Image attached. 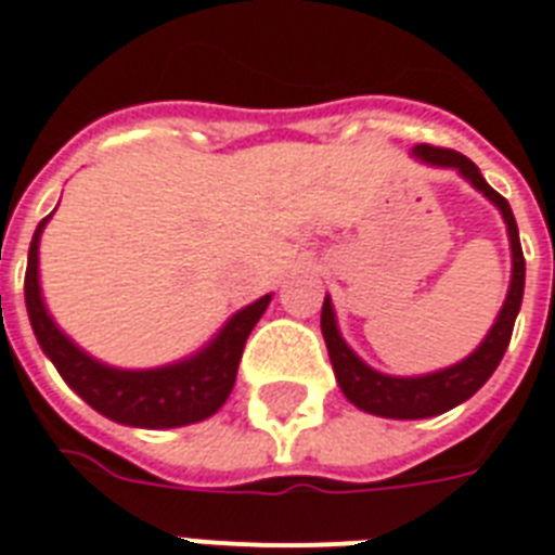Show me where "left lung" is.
<instances>
[{
  "instance_id": "obj_1",
  "label": "left lung",
  "mask_w": 555,
  "mask_h": 555,
  "mask_svg": "<svg viewBox=\"0 0 555 555\" xmlns=\"http://www.w3.org/2000/svg\"><path fill=\"white\" fill-rule=\"evenodd\" d=\"M418 159H425L430 165H442V168H456L468 183L480 189L489 201L501 209L506 230H509V244H513V285L506 294V302L501 308L498 323L492 325V332L486 334V340L480 344L472 358H465L456 366H448L434 375H422V378H392V375H380V372L370 370L358 354L344 344V337L334 325L332 302L325 299L323 314H320V325H323L325 346H328V358H332L334 375L340 380V390L354 408L375 413V416L387 418H428L439 416L446 410L463 404L465 399H472L486 380L492 378V372L498 370L506 346L513 340L515 317L521 311L524 299V253L521 238H518V223L509 209V203L503 194H498L492 185L486 183L480 168H477L468 156L451 147L437 145H418Z\"/></svg>"
}]
</instances>
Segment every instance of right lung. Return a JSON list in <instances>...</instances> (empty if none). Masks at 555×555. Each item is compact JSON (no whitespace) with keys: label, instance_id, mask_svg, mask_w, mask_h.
<instances>
[{"label":"right lung","instance_id":"add662e5","mask_svg":"<svg viewBox=\"0 0 555 555\" xmlns=\"http://www.w3.org/2000/svg\"><path fill=\"white\" fill-rule=\"evenodd\" d=\"M46 221L49 218H42L34 232L31 247H28L25 308H28V320L37 334V344L52 358L61 378L72 390L78 392L92 410H99L121 425H133V428H180V425L201 422L221 408L235 387L244 344H247L253 325L264 314L270 296H261L259 302L238 311L223 325V332L189 361L145 372L113 370V366H104V363L92 361L90 354L80 352L78 346L52 323V317L42 306L40 282H37V247H40V232Z\"/></svg>","mask_w":555,"mask_h":555}]
</instances>
